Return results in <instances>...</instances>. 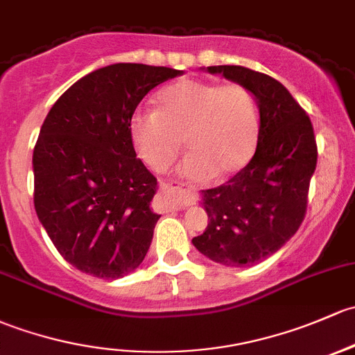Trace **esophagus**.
Listing matches in <instances>:
<instances>
[{"instance_id":"34e87169","label":"esophagus","mask_w":355,"mask_h":355,"mask_svg":"<svg viewBox=\"0 0 355 355\" xmlns=\"http://www.w3.org/2000/svg\"><path fill=\"white\" fill-rule=\"evenodd\" d=\"M163 193L166 197V207L168 209H178L182 206L180 196L184 192L182 185L178 182H163Z\"/></svg>"}]
</instances>
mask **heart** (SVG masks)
<instances>
[{
    "label": "heart",
    "instance_id": "1",
    "mask_svg": "<svg viewBox=\"0 0 355 355\" xmlns=\"http://www.w3.org/2000/svg\"><path fill=\"white\" fill-rule=\"evenodd\" d=\"M129 134L139 158L159 171L182 148L190 155L182 173L197 182L240 173L252 162L260 136V110L252 89L184 78L158 95V110L137 109Z\"/></svg>",
    "mask_w": 355,
    "mask_h": 355
}]
</instances>
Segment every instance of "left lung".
Wrapping results in <instances>:
<instances>
[{"label":"left lung","mask_w":355,"mask_h":355,"mask_svg":"<svg viewBox=\"0 0 355 355\" xmlns=\"http://www.w3.org/2000/svg\"><path fill=\"white\" fill-rule=\"evenodd\" d=\"M209 73L245 85L260 110L252 162L226 184L202 190L209 225L193 246L212 262L250 267L274 255L300 230L316 168L315 132L287 88L243 66H209Z\"/></svg>","instance_id":"1"}]
</instances>
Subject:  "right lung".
<instances>
[{
  "label": "right lung",
  "instance_id": "add662e5",
  "mask_svg": "<svg viewBox=\"0 0 355 355\" xmlns=\"http://www.w3.org/2000/svg\"><path fill=\"white\" fill-rule=\"evenodd\" d=\"M182 74L117 62L78 80L47 114L33 148V206L66 262L98 279L141 266L159 216L156 178L136 158L129 121L141 100Z\"/></svg>",
  "mask_w": 355,
  "mask_h": 355
}]
</instances>
